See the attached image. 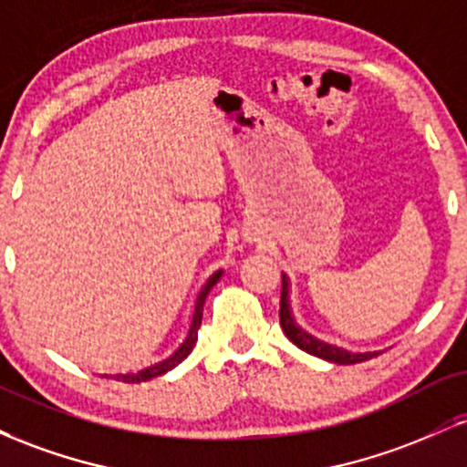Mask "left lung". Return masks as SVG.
Instances as JSON below:
<instances>
[{"instance_id": "left-lung-1", "label": "left lung", "mask_w": 467, "mask_h": 467, "mask_svg": "<svg viewBox=\"0 0 467 467\" xmlns=\"http://www.w3.org/2000/svg\"><path fill=\"white\" fill-rule=\"evenodd\" d=\"M287 292H289L287 276L283 275L281 309H278V318H281V327H283V331H285V336L294 342V345L298 347V349L312 353V356H316V358H323V360L336 362V364H356V362L371 360L373 356H378V351H373V353H351V351H345V349H337V347H334V345H327V342L316 340V337H312L307 334V331H303L301 327L294 323L292 309H289Z\"/></svg>"}]
</instances>
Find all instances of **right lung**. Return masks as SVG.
I'll list each match as a JSON object with an SVG mask.
<instances>
[{
    "mask_svg": "<svg viewBox=\"0 0 467 467\" xmlns=\"http://www.w3.org/2000/svg\"><path fill=\"white\" fill-rule=\"evenodd\" d=\"M219 276H222V270L219 272H215V275H213L211 278H208L206 281V285H203L202 289H200V294H197V301H195V312H192V320H191V329H189V336H186V340L182 342L180 345V349L173 353V356H169L166 358V360H162V362H158V364H153V367H147V368H142V371H138V373H118V375H111V378L114 379H118V382H127V384H138V382H147V379H151V378H158V375H162V373H166V371H171V368L173 367H178V364L184 360L186 356H189V353L192 351V347H195V342H197V329H200V325H202V312H203V301H206V296H208V292H211L213 289V285H215V283L219 281ZM107 378V375H105Z\"/></svg>",
    "mask_w": 467,
    "mask_h": 467,
    "instance_id": "1",
    "label": "right lung"
}]
</instances>
